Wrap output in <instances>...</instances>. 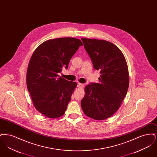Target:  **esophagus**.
<instances>
[{"label":"esophagus","mask_w":157,"mask_h":157,"mask_svg":"<svg viewBox=\"0 0 157 157\" xmlns=\"http://www.w3.org/2000/svg\"><path fill=\"white\" fill-rule=\"evenodd\" d=\"M77 86L78 88H82L83 87V84L81 83H78V85H77Z\"/></svg>","instance_id":"esophagus-1"}]
</instances>
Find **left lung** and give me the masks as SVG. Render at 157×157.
I'll use <instances>...</instances> for the list:
<instances>
[{
	"label": "left lung",
	"mask_w": 157,
	"mask_h": 157,
	"mask_svg": "<svg viewBox=\"0 0 157 157\" xmlns=\"http://www.w3.org/2000/svg\"><path fill=\"white\" fill-rule=\"evenodd\" d=\"M81 40L94 69L101 74L98 83L85 86L82 110L92 119L105 120L118 111L126 96L129 82L127 61L120 49L110 42Z\"/></svg>",
	"instance_id": "obj_1"
}]
</instances>
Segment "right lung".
I'll return each mask as SVG.
<instances>
[{
    "mask_svg": "<svg viewBox=\"0 0 157 157\" xmlns=\"http://www.w3.org/2000/svg\"><path fill=\"white\" fill-rule=\"evenodd\" d=\"M82 42L76 38L48 40L39 45L30 58L26 84L36 109L49 118L62 116L77 86L58 73L67 69L69 61Z\"/></svg>",
    "mask_w": 157,
    "mask_h": 157,
    "instance_id": "add662e5",
    "label": "right lung"
}]
</instances>
